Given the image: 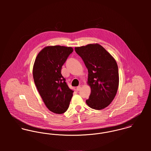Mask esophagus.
Here are the masks:
<instances>
[{"label": "esophagus", "mask_w": 151, "mask_h": 151, "mask_svg": "<svg viewBox=\"0 0 151 151\" xmlns=\"http://www.w3.org/2000/svg\"><path fill=\"white\" fill-rule=\"evenodd\" d=\"M81 87L80 86H77V91H80V90L81 89Z\"/></svg>", "instance_id": "34e87169"}]
</instances>
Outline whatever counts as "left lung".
<instances>
[{
    "label": "left lung",
    "mask_w": 151,
    "mask_h": 151,
    "mask_svg": "<svg viewBox=\"0 0 151 151\" xmlns=\"http://www.w3.org/2000/svg\"><path fill=\"white\" fill-rule=\"evenodd\" d=\"M88 71V84L91 92L86 104L92 109L101 110L114 99L119 87L118 66L115 59L98 43L75 47Z\"/></svg>",
    "instance_id": "1"
}]
</instances>
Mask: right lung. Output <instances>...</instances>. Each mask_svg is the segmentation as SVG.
I'll return each mask as SVG.
<instances>
[{"instance_id": "1", "label": "right lung", "mask_w": 151, "mask_h": 151, "mask_svg": "<svg viewBox=\"0 0 151 151\" xmlns=\"http://www.w3.org/2000/svg\"><path fill=\"white\" fill-rule=\"evenodd\" d=\"M73 52L71 47L46 46L38 54L34 64L35 84L46 106L55 113H65L73 95L74 91L61 74L62 65Z\"/></svg>"}]
</instances>
